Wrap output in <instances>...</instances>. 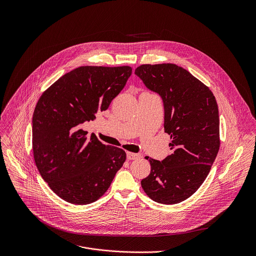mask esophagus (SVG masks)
Instances as JSON below:
<instances>
[{
    "label": "esophagus",
    "mask_w": 256,
    "mask_h": 256,
    "mask_svg": "<svg viewBox=\"0 0 256 256\" xmlns=\"http://www.w3.org/2000/svg\"><path fill=\"white\" fill-rule=\"evenodd\" d=\"M138 158H140L139 154H134V152H127V160H136Z\"/></svg>",
    "instance_id": "obj_1"
}]
</instances>
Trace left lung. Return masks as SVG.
Returning a JSON list of instances; mask_svg holds the SVG:
<instances>
[{
  "label": "left lung",
  "mask_w": 256,
  "mask_h": 256,
  "mask_svg": "<svg viewBox=\"0 0 256 256\" xmlns=\"http://www.w3.org/2000/svg\"><path fill=\"white\" fill-rule=\"evenodd\" d=\"M135 74L162 100L164 132L172 150L162 162L148 158L150 174L141 185L160 204L194 194L210 172L220 148L219 110L208 86L176 64L141 65Z\"/></svg>",
  "instance_id": "left-lung-1"
}]
</instances>
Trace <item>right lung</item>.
<instances>
[{
	"label": "right lung",
	"mask_w": 256,
	"mask_h": 256,
	"mask_svg": "<svg viewBox=\"0 0 256 256\" xmlns=\"http://www.w3.org/2000/svg\"><path fill=\"white\" fill-rule=\"evenodd\" d=\"M132 74L129 66L78 67L65 74L40 96L32 117L37 168L63 200L86 205L108 189L126 152L102 144L82 129L108 110Z\"/></svg>",
	"instance_id": "add662e5"
}]
</instances>
